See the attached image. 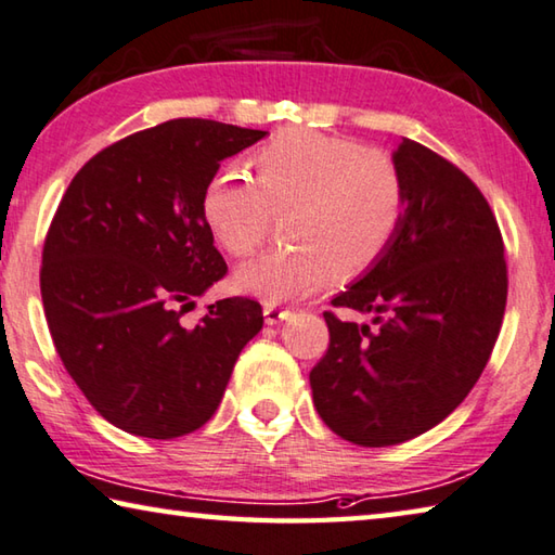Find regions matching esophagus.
Here are the masks:
<instances>
[{
	"label": "esophagus",
	"instance_id": "esophagus-1",
	"mask_svg": "<svg viewBox=\"0 0 555 555\" xmlns=\"http://www.w3.org/2000/svg\"><path fill=\"white\" fill-rule=\"evenodd\" d=\"M262 317H266V324H280V322H287L289 317H293V312L289 309H283L278 305H266L262 307Z\"/></svg>",
	"mask_w": 555,
	"mask_h": 555
}]
</instances>
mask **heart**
Returning a JSON list of instances; mask_svg holds the SVG:
<instances>
[{
    "label": "heart",
    "instance_id": "heart-1",
    "mask_svg": "<svg viewBox=\"0 0 555 555\" xmlns=\"http://www.w3.org/2000/svg\"><path fill=\"white\" fill-rule=\"evenodd\" d=\"M256 180L238 170L211 175L202 219L236 258L270 236L275 211L293 207L295 246L246 262L233 275L238 293L266 305L314 295L338 272L353 278L373 266L400 229L402 172L392 155L312 129H287L250 158Z\"/></svg>",
    "mask_w": 555,
    "mask_h": 555
}]
</instances>
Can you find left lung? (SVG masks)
<instances>
[{"mask_svg": "<svg viewBox=\"0 0 555 555\" xmlns=\"http://www.w3.org/2000/svg\"><path fill=\"white\" fill-rule=\"evenodd\" d=\"M392 160L404 182L400 229L332 299L375 314V328L324 312L332 338L309 373L324 424L367 449L434 429L468 397L507 305L502 233L475 182L410 139Z\"/></svg>", "mask_w": 555, "mask_h": 555, "instance_id": "left-lung-1", "label": "left lung"}]
</instances>
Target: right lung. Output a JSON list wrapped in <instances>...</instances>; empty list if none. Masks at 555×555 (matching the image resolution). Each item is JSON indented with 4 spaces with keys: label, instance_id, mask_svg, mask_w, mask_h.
Masks as SVG:
<instances>
[{
    "label": "right lung",
    "instance_id": "right-lung-1",
    "mask_svg": "<svg viewBox=\"0 0 555 555\" xmlns=\"http://www.w3.org/2000/svg\"><path fill=\"white\" fill-rule=\"evenodd\" d=\"M268 131L172 119L112 143L63 194L43 243L41 297L55 351L106 422L178 439L211 420L236 358L262 328L246 297L180 317L227 275L202 219L223 158Z\"/></svg>",
    "mask_w": 555,
    "mask_h": 555
}]
</instances>
